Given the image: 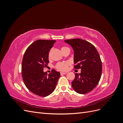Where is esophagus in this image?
<instances>
[{"mask_svg":"<svg viewBox=\"0 0 123 123\" xmlns=\"http://www.w3.org/2000/svg\"><path fill=\"white\" fill-rule=\"evenodd\" d=\"M67 74V72H61V75H64V74Z\"/></svg>","mask_w":123,"mask_h":123,"instance_id":"34e87169","label":"esophagus"}]
</instances>
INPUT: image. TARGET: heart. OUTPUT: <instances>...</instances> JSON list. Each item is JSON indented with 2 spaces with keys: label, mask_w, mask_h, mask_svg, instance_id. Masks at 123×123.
Masks as SVG:
<instances>
[{
  "label": "heart",
  "mask_w": 123,
  "mask_h": 123,
  "mask_svg": "<svg viewBox=\"0 0 123 123\" xmlns=\"http://www.w3.org/2000/svg\"><path fill=\"white\" fill-rule=\"evenodd\" d=\"M66 47H62V49H64ZM69 65L68 62H58L56 65L55 67L57 70L60 71H65L68 69V67Z\"/></svg>",
  "instance_id": "heart-1"
}]
</instances>
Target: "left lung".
<instances>
[{
    "label": "left lung",
    "instance_id": "8db88e82",
    "mask_svg": "<svg viewBox=\"0 0 123 123\" xmlns=\"http://www.w3.org/2000/svg\"><path fill=\"white\" fill-rule=\"evenodd\" d=\"M74 51V68L81 69V73H75L72 86L75 92L86 94L93 89L99 81L102 64L95 47L87 41L80 38L65 40Z\"/></svg>",
    "mask_w": 123,
    "mask_h": 123
}]
</instances>
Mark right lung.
Listing matches in <instances>:
<instances>
[{"mask_svg": "<svg viewBox=\"0 0 123 123\" xmlns=\"http://www.w3.org/2000/svg\"><path fill=\"white\" fill-rule=\"evenodd\" d=\"M56 40H36L26 50L22 62V76L25 86L40 96H48L56 87L61 74L54 69L47 74L43 71L49 61V52Z\"/></svg>", "mask_w": 123, "mask_h": 123, "instance_id": "add662e5", "label": "right lung"}]
</instances>
